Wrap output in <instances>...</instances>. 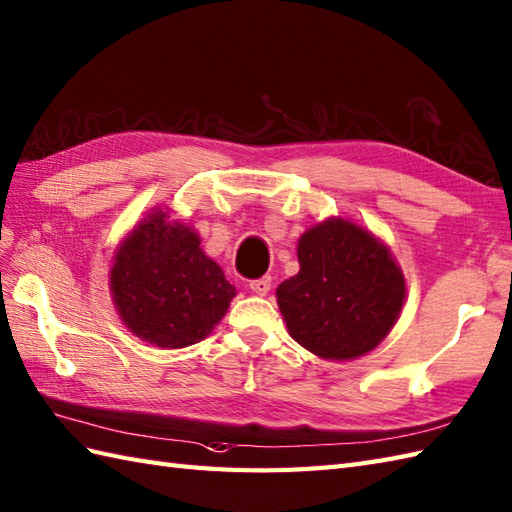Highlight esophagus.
I'll list each match as a JSON object with an SVG mask.
<instances>
[{
    "instance_id": "esophagus-1",
    "label": "esophagus",
    "mask_w": 512,
    "mask_h": 512,
    "mask_svg": "<svg viewBox=\"0 0 512 512\" xmlns=\"http://www.w3.org/2000/svg\"><path fill=\"white\" fill-rule=\"evenodd\" d=\"M270 285H272V279H270V277H261V279L251 281V290H253V294H257V296H266V294L270 292Z\"/></svg>"
}]
</instances>
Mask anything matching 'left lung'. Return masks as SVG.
<instances>
[{
    "label": "left lung",
    "instance_id": "8db88e82",
    "mask_svg": "<svg viewBox=\"0 0 512 512\" xmlns=\"http://www.w3.org/2000/svg\"><path fill=\"white\" fill-rule=\"evenodd\" d=\"M299 272L277 288L290 336L323 360H358L399 320L406 279L390 248L347 218L316 222L299 237Z\"/></svg>",
    "mask_w": 512,
    "mask_h": 512
}]
</instances>
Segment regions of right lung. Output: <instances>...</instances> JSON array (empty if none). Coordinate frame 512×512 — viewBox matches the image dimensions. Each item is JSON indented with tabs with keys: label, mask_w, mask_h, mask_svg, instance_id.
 <instances>
[{
	"label": "right lung",
	"mask_w": 512,
	"mask_h": 512,
	"mask_svg": "<svg viewBox=\"0 0 512 512\" xmlns=\"http://www.w3.org/2000/svg\"><path fill=\"white\" fill-rule=\"evenodd\" d=\"M109 290L130 334L159 349L207 338L237 294L200 248L196 229L161 207H152L117 246Z\"/></svg>",
	"instance_id": "obj_1"
}]
</instances>
